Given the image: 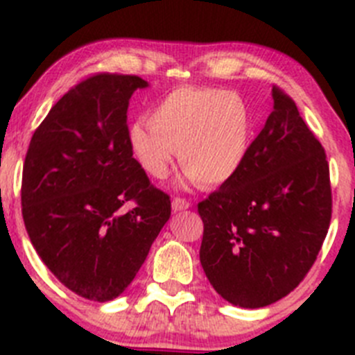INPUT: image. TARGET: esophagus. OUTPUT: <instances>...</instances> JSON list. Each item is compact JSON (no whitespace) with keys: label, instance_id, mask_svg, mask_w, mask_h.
Returning <instances> with one entry per match:
<instances>
[{"label":"esophagus","instance_id":"34e87169","mask_svg":"<svg viewBox=\"0 0 355 355\" xmlns=\"http://www.w3.org/2000/svg\"><path fill=\"white\" fill-rule=\"evenodd\" d=\"M189 207H191V203H189L187 200H184V198H173V201H171V208H173V211L187 210Z\"/></svg>","mask_w":355,"mask_h":355}]
</instances>
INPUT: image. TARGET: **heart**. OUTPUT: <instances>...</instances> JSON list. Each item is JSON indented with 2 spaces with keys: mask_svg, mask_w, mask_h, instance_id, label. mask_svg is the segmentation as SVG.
Masks as SVG:
<instances>
[{
  "mask_svg": "<svg viewBox=\"0 0 355 355\" xmlns=\"http://www.w3.org/2000/svg\"><path fill=\"white\" fill-rule=\"evenodd\" d=\"M252 129V114L238 94L185 85L159 99L148 122H135L128 141L148 177L166 178L180 152L185 178L214 187L243 166Z\"/></svg>",
  "mask_w": 355,
  "mask_h": 355,
  "instance_id": "obj_1",
  "label": "heart"
}]
</instances>
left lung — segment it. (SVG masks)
Masks as SVG:
<instances>
[{"label":"left lung","mask_w":355,"mask_h":355,"mask_svg":"<svg viewBox=\"0 0 355 355\" xmlns=\"http://www.w3.org/2000/svg\"><path fill=\"white\" fill-rule=\"evenodd\" d=\"M273 112L243 166L198 205L200 261L220 296L261 308L296 289L315 263L331 223L326 152L277 85Z\"/></svg>","instance_id":"8db88e82"}]
</instances>
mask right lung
<instances>
[{"mask_svg":"<svg viewBox=\"0 0 355 355\" xmlns=\"http://www.w3.org/2000/svg\"><path fill=\"white\" fill-rule=\"evenodd\" d=\"M137 75L98 73L69 89L36 128L22 170V217L59 282L91 301L125 291L171 215L128 141ZM133 205H131L130 203Z\"/></svg>","mask_w":355,"mask_h":355,"instance_id":"add662e5","label":"right lung"}]
</instances>
